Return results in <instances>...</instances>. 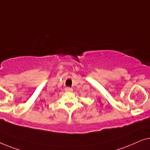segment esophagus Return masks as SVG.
I'll return each mask as SVG.
<instances>
[{"mask_svg": "<svg viewBox=\"0 0 150 150\" xmlns=\"http://www.w3.org/2000/svg\"><path fill=\"white\" fill-rule=\"evenodd\" d=\"M65 91L66 92H72L73 91V89L71 88H70V87H67V88H65Z\"/></svg>", "mask_w": 150, "mask_h": 150, "instance_id": "1", "label": "esophagus"}]
</instances>
